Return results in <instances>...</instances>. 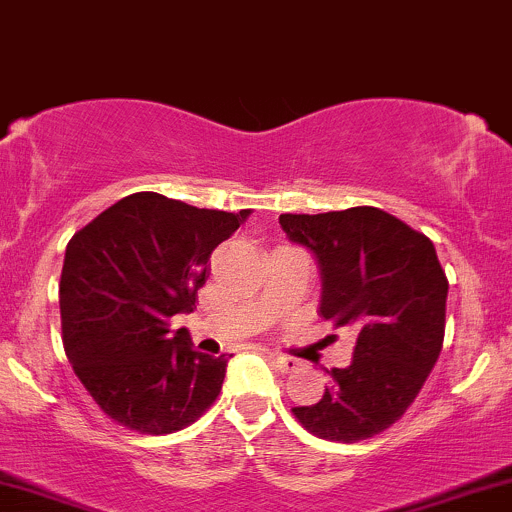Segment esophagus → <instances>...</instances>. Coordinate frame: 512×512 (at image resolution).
Masks as SVG:
<instances>
[{"mask_svg": "<svg viewBox=\"0 0 512 512\" xmlns=\"http://www.w3.org/2000/svg\"><path fill=\"white\" fill-rule=\"evenodd\" d=\"M268 359L273 361V366H276L280 373H295L300 368L298 359H290V356H283V354H271Z\"/></svg>", "mask_w": 512, "mask_h": 512, "instance_id": "esophagus-1", "label": "esophagus"}]
</instances>
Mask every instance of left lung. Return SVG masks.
<instances>
[{
  "label": "left lung",
  "instance_id": "obj_1",
  "mask_svg": "<svg viewBox=\"0 0 512 512\" xmlns=\"http://www.w3.org/2000/svg\"><path fill=\"white\" fill-rule=\"evenodd\" d=\"M290 241L320 263V315L356 337L320 403L293 408L315 437L354 444L398 422L425 386L444 342L449 280L434 244L378 207L280 214Z\"/></svg>",
  "mask_w": 512,
  "mask_h": 512
}]
</instances>
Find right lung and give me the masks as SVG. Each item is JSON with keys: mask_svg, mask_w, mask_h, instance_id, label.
Instances as JSON below:
<instances>
[{"mask_svg": "<svg viewBox=\"0 0 512 512\" xmlns=\"http://www.w3.org/2000/svg\"><path fill=\"white\" fill-rule=\"evenodd\" d=\"M251 210H200L134 192L68 241L60 276L65 356L100 410L141 434L192 425L222 390L227 356L195 351L188 329L212 251Z\"/></svg>", "mask_w": 512, "mask_h": 512, "instance_id": "obj_1", "label": "right lung"}]
</instances>
